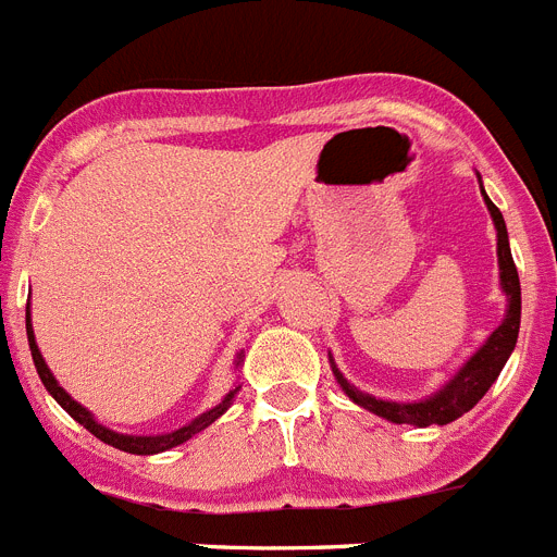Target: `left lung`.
Masks as SVG:
<instances>
[{
	"instance_id": "left-lung-1",
	"label": "left lung",
	"mask_w": 557,
	"mask_h": 557,
	"mask_svg": "<svg viewBox=\"0 0 557 557\" xmlns=\"http://www.w3.org/2000/svg\"><path fill=\"white\" fill-rule=\"evenodd\" d=\"M481 182V176H478ZM481 196H484V205L493 215L495 233H498V278H500V293L507 296V312H504V321L493 333L486 335V342L472 352L453 379L438 387L435 393H430L421 401H389V398H375L370 393H361L356 384L344 379L342 370L335 367V358L330 356V367H333L335 381L342 384V389L347 393L352 404L364 407V410L375 412L379 418H387L393 424H412V426H444L455 418H461L463 412H470L481 398L486 395V389L493 387L495 379L500 375L507 358L512 356L518 342V330H521V282H518L516 261H512V250H509V233L507 224H504V215H500L498 207L490 201V196L484 193L481 185Z\"/></svg>"
}]
</instances>
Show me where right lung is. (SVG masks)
<instances>
[{"label":"right lung","instance_id":"right-lung-1","mask_svg":"<svg viewBox=\"0 0 557 557\" xmlns=\"http://www.w3.org/2000/svg\"><path fill=\"white\" fill-rule=\"evenodd\" d=\"M25 330H27V344H30V356H34V364H36V372H39L41 384H45V389H48L53 398H57V404L62 407L67 416L73 418V421H79L82 426H85L87 433H94L96 438L104 441V444H110V447L122 449V453H131V455H156V453H164V449H173L178 447V444H185V441H190L193 435L201 433V430H207V426L213 424V421H219V418L227 412V407L233 404V398H236V393L242 389V384H236V387L230 389L227 395H224L222 401L215 404V407H210L207 412H201V416H196L193 421H187L185 426H178V430H170V433H162V435H127V433H116V430H110V426L99 424L94 418V412L85 410L79 401H73L71 395L64 393L62 387H59L57 375L50 372V367L45 364V358H41L39 352V344H36V335H34V324H30V301H27V310H25ZM242 361H245V352H238L236 356V370L242 367Z\"/></svg>","mask_w":557,"mask_h":557}]
</instances>
